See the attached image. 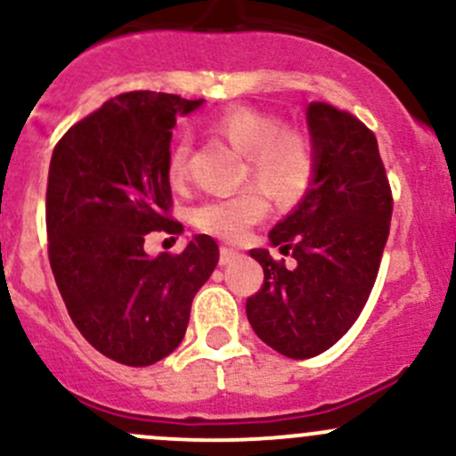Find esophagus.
Masks as SVG:
<instances>
[{"label":"esophagus","instance_id":"34e87169","mask_svg":"<svg viewBox=\"0 0 456 456\" xmlns=\"http://www.w3.org/2000/svg\"><path fill=\"white\" fill-rule=\"evenodd\" d=\"M238 257H240L238 251H233V248H229V247H220V255H218L220 266H227V264L236 262Z\"/></svg>","mask_w":456,"mask_h":456}]
</instances>
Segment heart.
<instances>
[{"label":"heart","instance_id":"obj_1","mask_svg":"<svg viewBox=\"0 0 456 456\" xmlns=\"http://www.w3.org/2000/svg\"><path fill=\"white\" fill-rule=\"evenodd\" d=\"M214 136L244 155V179H251L264 194L281 208L297 205L316 179V155L307 134L283 127L273 112L251 106H232L208 123ZM188 138H177L168 149L167 175L173 186L188 179ZM266 214V201L257 188L248 186L227 197L208 199L190 214L194 227L208 236L238 242Z\"/></svg>","mask_w":456,"mask_h":456}]
</instances>
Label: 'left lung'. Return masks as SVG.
Wrapping results in <instances>:
<instances>
[{
    "instance_id": "left-lung-1",
    "label": "left lung",
    "mask_w": 456,
    "mask_h": 456,
    "mask_svg": "<svg viewBox=\"0 0 456 456\" xmlns=\"http://www.w3.org/2000/svg\"><path fill=\"white\" fill-rule=\"evenodd\" d=\"M316 179L303 201L270 232L273 247L292 257H251L264 283L247 298V318L270 348L309 359L331 348L366 307L392 220V188L377 136L331 103L307 108Z\"/></svg>"
}]
</instances>
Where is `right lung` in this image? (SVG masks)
Returning <instances> with one entry per match:
<instances>
[{"instance_id":"right-lung-1","label":"right lung","mask_w":456,"mask_h":456,"mask_svg":"<svg viewBox=\"0 0 456 456\" xmlns=\"http://www.w3.org/2000/svg\"><path fill=\"white\" fill-rule=\"evenodd\" d=\"M203 99L134 90L110 99L58 140L47 179L49 264L67 312L102 354L142 368L182 344L194 294L218 244L194 236L179 255L144 253L171 218V129Z\"/></svg>"}]
</instances>
